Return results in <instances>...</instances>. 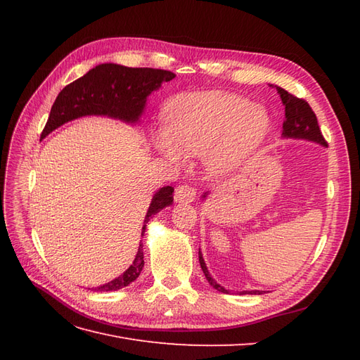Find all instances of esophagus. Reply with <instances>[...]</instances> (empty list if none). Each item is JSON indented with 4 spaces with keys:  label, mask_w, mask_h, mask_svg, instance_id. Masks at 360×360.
Instances as JSON below:
<instances>
[{
    "label": "esophagus",
    "mask_w": 360,
    "mask_h": 360,
    "mask_svg": "<svg viewBox=\"0 0 360 360\" xmlns=\"http://www.w3.org/2000/svg\"><path fill=\"white\" fill-rule=\"evenodd\" d=\"M197 197V192H195L193 188L188 186V184H181L176 189V193H174V198H176V202H192Z\"/></svg>",
    "instance_id": "34e87169"
}]
</instances>
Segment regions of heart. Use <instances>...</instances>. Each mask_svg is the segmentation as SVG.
Returning a JSON list of instances; mask_svg holds the SVG:
<instances>
[{"instance_id": "heart-1", "label": "heart", "mask_w": 360, "mask_h": 360, "mask_svg": "<svg viewBox=\"0 0 360 360\" xmlns=\"http://www.w3.org/2000/svg\"><path fill=\"white\" fill-rule=\"evenodd\" d=\"M163 132L155 135L162 156L180 162L183 153L207 151L213 172L237 167L263 143L269 132V115L248 99L226 93L189 94L168 103Z\"/></svg>"}]
</instances>
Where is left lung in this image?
Returning <instances> with one entry per match:
<instances>
[{"label":"left lung","instance_id":"8db88e82","mask_svg":"<svg viewBox=\"0 0 360 360\" xmlns=\"http://www.w3.org/2000/svg\"><path fill=\"white\" fill-rule=\"evenodd\" d=\"M278 93L281 94L282 103L285 105V122L282 124V135L285 138H303V139H309L314 141V143H319L321 146H328L326 139L321 134L317 117H315L312 108L309 106V103L304 99H299L294 94L288 93L287 90L281 89V86H276ZM200 255V264L201 269L204 271V275L209 281V284L216 288L217 291L221 292H230L228 290H225L222 285L217 284V282L210 276L209 270H207V266L202 259L201 250L198 252ZM242 292H249V294H263V291L259 290H254V291H242Z\"/></svg>","mask_w":360,"mask_h":360}]
</instances>
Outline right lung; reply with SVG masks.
<instances>
[{"label":"right lung","mask_w":360,"mask_h":360,"mask_svg":"<svg viewBox=\"0 0 360 360\" xmlns=\"http://www.w3.org/2000/svg\"><path fill=\"white\" fill-rule=\"evenodd\" d=\"M176 78L169 70L151 68H124L120 64H99L82 78L66 85L57 96L51 108V114L41 138L51 134L53 129L84 115H108L120 118L127 123H135L144 111L147 96L158 90L162 82ZM174 188L165 186L155 193L148 207L141 237L146 233V224L150 217L165 209L174 201ZM144 267L143 245H139L134 264L123 275L105 285L97 287V291L122 290L139 276Z\"/></svg>","instance_id":"right-lung-1"}]
</instances>
